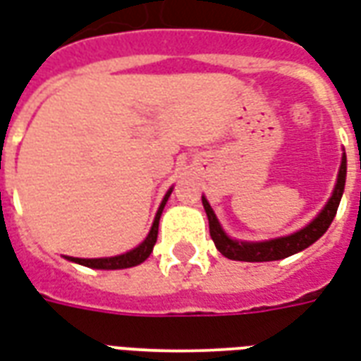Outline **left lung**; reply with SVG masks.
I'll return each mask as SVG.
<instances>
[{
  "label": "left lung",
  "mask_w": 361,
  "mask_h": 361,
  "mask_svg": "<svg viewBox=\"0 0 361 361\" xmlns=\"http://www.w3.org/2000/svg\"><path fill=\"white\" fill-rule=\"evenodd\" d=\"M344 183H346V152H342L341 168H338L333 195L329 197V201H326V204L321 209L317 216L311 220L310 224H305L298 232H294V234L280 235V238L263 240V242H243V240L230 238L224 232L219 219H216L211 203L207 201V197H203V207L204 212H207V219H209V230H211L212 242L224 257L232 259V261H247V263L279 261V259H286L290 255H294V253H300L305 247H310L311 243L317 242L319 238L329 230L334 214L338 211L342 193H344Z\"/></svg>",
  "instance_id": "left-lung-1"
}]
</instances>
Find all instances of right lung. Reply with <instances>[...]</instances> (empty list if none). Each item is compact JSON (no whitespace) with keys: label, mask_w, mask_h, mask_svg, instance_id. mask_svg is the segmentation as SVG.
Listing matches in <instances>:
<instances>
[{"label":"right lung","mask_w":361,"mask_h":361,"mask_svg":"<svg viewBox=\"0 0 361 361\" xmlns=\"http://www.w3.org/2000/svg\"><path fill=\"white\" fill-rule=\"evenodd\" d=\"M172 189L170 188L166 191L164 199H162V203L158 207L157 216H154V222H152V226H150L149 235L142 240L137 247H133L131 251H127V253H121V255H114V257H98V259H81V257H69L66 255L67 261H73L77 265L82 267H89V269H102V271H118V269H129V267H137L141 265L142 261H147L149 255L152 253V247H154V243H157L158 238V222H160V216H162V211H164V204L168 201V197L172 195Z\"/></svg>","instance_id":"add662e5"}]
</instances>
